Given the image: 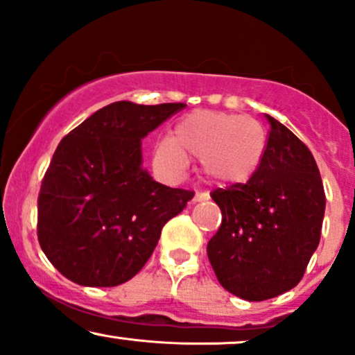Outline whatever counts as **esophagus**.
I'll return each instance as SVG.
<instances>
[{
    "label": "esophagus",
    "mask_w": 355,
    "mask_h": 355,
    "mask_svg": "<svg viewBox=\"0 0 355 355\" xmlns=\"http://www.w3.org/2000/svg\"><path fill=\"white\" fill-rule=\"evenodd\" d=\"M209 198H210V195L207 193V191H197V193H195V197H193V203L205 202V200H209Z\"/></svg>",
    "instance_id": "esophagus-1"
}]
</instances>
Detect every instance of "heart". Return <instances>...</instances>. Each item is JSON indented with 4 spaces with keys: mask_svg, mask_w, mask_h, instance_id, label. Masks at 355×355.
<instances>
[{
    "mask_svg": "<svg viewBox=\"0 0 355 355\" xmlns=\"http://www.w3.org/2000/svg\"><path fill=\"white\" fill-rule=\"evenodd\" d=\"M267 150V133L259 121L225 112L197 110L177 121L173 137L155 145V160L180 175L189 157L200 158L202 175L220 187L243 185L259 172Z\"/></svg>",
    "mask_w": 355,
    "mask_h": 355,
    "instance_id": "heart-1",
    "label": "heart"
}]
</instances>
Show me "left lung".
<instances>
[{"instance_id": "left-lung-1", "label": "left lung", "mask_w": 355, "mask_h": 355, "mask_svg": "<svg viewBox=\"0 0 355 355\" xmlns=\"http://www.w3.org/2000/svg\"><path fill=\"white\" fill-rule=\"evenodd\" d=\"M267 150L243 185L211 191L222 225L207 254L218 282L248 302L272 299L304 277L320 240L325 211L322 178L311 150L266 115Z\"/></svg>"}]
</instances>
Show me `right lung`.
Masks as SVG:
<instances>
[{
	"label": "right lung",
	"instance_id": "1",
	"mask_svg": "<svg viewBox=\"0 0 355 355\" xmlns=\"http://www.w3.org/2000/svg\"><path fill=\"white\" fill-rule=\"evenodd\" d=\"M183 107L115 101L60 141L40 190L38 240L71 282L115 287L135 277L193 198L141 166V140Z\"/></svg>",
	"mask_w": 355,
	"mask_h": 355
}]
</instances>
